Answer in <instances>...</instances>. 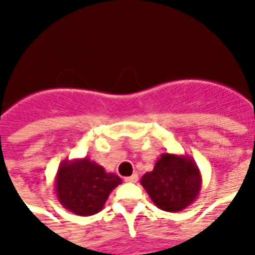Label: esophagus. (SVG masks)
Returning <instances> with one entry per match:
<instances>
[{"label":"esophagus","mask_w":255,"mask_h":255,"mask_svg":"<svg viewBox=\"0 0 255 255\" xmlns=\"http://www.w3.org/2000/svg\"><path fill=\"white\" fill-rule=\"evenodd\" d=\"M138 175H136V173H133V175H131V176H128V177H126V179H124V180H126V182H128V183H136L138 182Z\"/></svg>","instance_id":"1"}]
</instances>
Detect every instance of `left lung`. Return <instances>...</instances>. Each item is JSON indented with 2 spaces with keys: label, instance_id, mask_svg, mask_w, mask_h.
Returning <instances> with one entry per match:
<instances>
[{
  "label": "left lung",
  "instance_id": "obj_1",
  "mask_svg": "<svg viewBox=\"0 0 255 255\" xmlns=\"http://www.w3.org/2000/svg\"><path fill=\"white\" fill-rule=\"evenodd\" d=\"M140 184L157 208L180 212L198 198L202 177L190 155L162 153L153 171L142 176Z\"/></svg>",
  "mask_w": 255,
  "mask_h": 255
}]
</instances>
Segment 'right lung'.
I'll list each match as a JSON object with an SVG mask.
<instances>
[{
	"label": "right lung",
	"instance_id": "obj_1",
	"mask_svg": "<svg viewBox=\"0 0 255 255\" xmlns=\"http://www.w3.org/2000/svg\"><path fill=\"white\" fill-rule=\"evenodd\" d=\"M122 179L87 157L64 160L58 166L54 191L58 202L78 216H91L104 208Z\"/></svg>",
	"mask_w": 255,
	"mask_h": 255
}]
</instances>
